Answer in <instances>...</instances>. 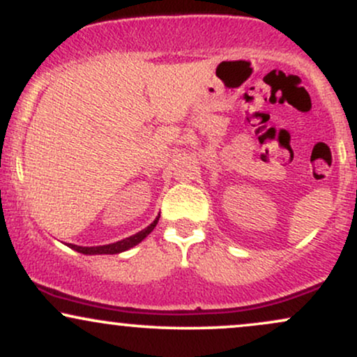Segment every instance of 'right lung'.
Instances as JSON below:
<instances>
[{
    "label": "right lung",
    "mask_w": 357,
    "mask_h": 357,
    "mask_svg": "<svg viewBox=\"0 0 357 357\" xmlns=\"http://www.w3.org/2000/svg\"><path fill=\"white\" fill-rule=\"evenodd\" d=\"M158 220H159V216L153 221V223L149 225V227L144 228V230H141L139 233H136V235L129 236V238L116 241V243L100 245V247H79V245L68 243V247L75 250V252L84 253V255H116V253L126 252V250L136 247L137 243H141V241L144 240L146 236L154 230V227H155V225H158Z\"/></svg>",
    "instance_id": "right-lung-1"
}]
</instances>
